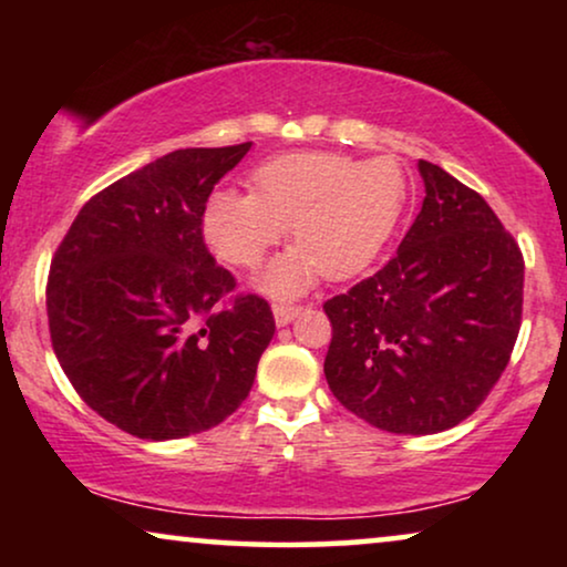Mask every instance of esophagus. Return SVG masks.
<instances>
[{
  "instance_id": "obj_1",
  "label": "esophagus",
  "mask_w": 567,
  "mask_h": 567,
  "mask_svg": "<svg viewBox=\"0 0 567 567\" xmlns=\"http://www.w3.org/2000/svg\"><path fill=\"white\" fill-rule=\"evenodd\" d=\"M301 312V307H291V305H274V317H276V324L278 328H286L293 317Z\"/></svg>"
}]
</instances>
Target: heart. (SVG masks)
<instances>
[{
	"instance_id": "1",
	"label": "heart",
	"mask_w": 567,
	"mask_h": 567,
	"mask_svg": "<svg viewBox=\"0 0 567 567\" xmlns=\"http://www.w3.org/2000/svg\"><path fill=\"white\" fill-rule=\"evenodd\" d=\"M252 190L206 200L204 237L221 260L258 268L291 221V250L258 278L270 297H297L317 278L346 281L369 268L405 212L410 183L394 157L355 162L338 152H291L252 173Z\"/></svg>"
}]
</instances>
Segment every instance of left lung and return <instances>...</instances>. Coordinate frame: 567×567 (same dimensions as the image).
<instances>
[{"instance_id": "obj_1", "label": "left lung", "mask_w": 567, "mask_h": 567, "mask_svg": "<svg viewBox=\"0 0 567 567\" xmlns=\"http://www.w3.org/2000/svg\"><path fill=\"white\" fill-rule=\"evenodd\" d=\"M425 198L400 250L324 301V379L343 408L425 436L475 413L522 328L524 258L485 198L421 159Z\"/></svg>"}]
</instances>
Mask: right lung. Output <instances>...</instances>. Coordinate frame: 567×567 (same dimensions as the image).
<instances>
[{"label":"right lung","mask_w":567,"mask_h":567,"mask_svg":"<svg viewBox=\"0 0 567 567\" xmlns=\"http://www.w3.org/2000/svg\"><path fill=\"white\" fill-rule=\"evenodd\" d=\"M252 142L177 150L90 198L51 260L53 353L76 394L136 439L219 425L276 332L268 301L224 305L235 276L204 243L214 185Z\"/></svg>","instance_id":"1"}]
</instances>
